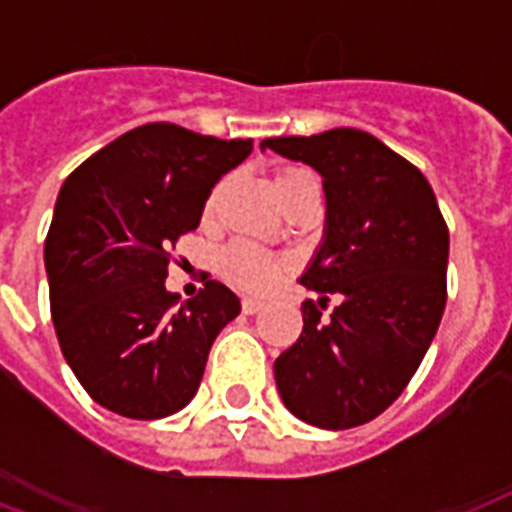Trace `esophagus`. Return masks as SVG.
Segmentation results:
<instances>
[{
	"label": "esophagus",
	"instance_id": "34e87169",
	"mask_svg": "<svg viewBox=\"0 0 512 512\" xmlns=\"http://www.w3.org/2000/svg\"><path fill=\"white\" fill-rule=\"evenodd\" d=\"M241 311L247 313V316L263 311V300H257V297H244V300H241Z\"/></svg>",
	"mask_w": 512,
	"mask_h": 512
}]
</instances>
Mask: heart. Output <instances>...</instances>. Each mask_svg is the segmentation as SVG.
<instances>
[{
    "mask_svg": "<svg viewBox=\"0 0 512 512\" xmlns=\"http://www.w3.org/2000/svg\"><path fill=\"white\" fill-rule=\"evenodd\" d=\"M305 180H316V175H313L311 170H305V167H284V170L276 172L273 185H276V193H279L281 204H284L289 193L295 191L300 183H305ZM212 204H215V196L209 199L207 212L212 209ZM287 271V257L273 255V252H265V249L260 247L244 244V241H233V244H228V247L217 255V273H220L231 287L241 289V292H255V295L271 292Z\"/></svg>",
    "mask_w": 512,
    "mask_h": 512,
    "instance_id": "b5f03b06",
    "label": "heart"
}]
</instances>
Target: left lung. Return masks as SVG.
<instances>
[{"instance_id": "8db88e82", "label": "left lung", "mask_w": 512, "mask_h": 512, "mask_svg": "<svg viewBox=\"0 0 512 512\" xmlns=\"http://www.w3.org/2000/svg\"><path fill=\"white\" fill-rule=\"evenodd\" d=\"M311 164L324 180L327 223L300 284L340 295L329 319L303 305V332L276 358V388L297 420L348 430L374 420L417 372L446 305L449 231L414 164L369 132L337 127L263 146Z\"/></svg>"}]
</instances>
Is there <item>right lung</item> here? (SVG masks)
Returning <instances> with one entry per match:
<instances>
[{
    "instance_id": "right-lung-1",
    "label": "right lung",
    "mask_w": 512,
    "mask_h": 512,
    "mask_svg": "<svg viewBox=\"0 0 512 512\" xmlns=\"http://www.w3.org/2000/svg\"><path fill=\"white\" fill-rule=\"evenodd\" d=\"M249 154L252 140L154 122L100 148L60 188L44 241L52 324L100 406L159 420L196 396L209 348L241 303L220 281L180 303L164 287L170 249Z\"/></svg>"
}]
</instances>
